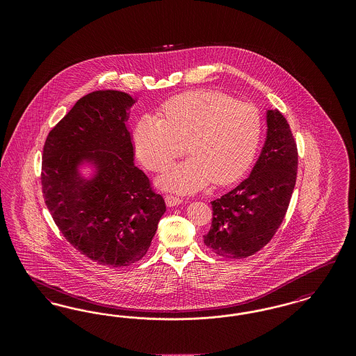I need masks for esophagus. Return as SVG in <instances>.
Returning a JSON list of instances; mask_svg holds the SVG:
<instances>
[{
	"mask_svg": "<svg viewBox=\"0 0 356 356\" xmlns=\"http://www.w3.org/2000/svg\"><path fill=\"white\" fill-rule=\"evenodd\" d=\"M181 203H183V200H181V199H179V197H175V196H165V204H167V207H170V208L177 207V205H180Z\"/></svg>",
	"mask_w": 356,
	"mask_h": 356,
	"instance_id": "obj_1",
	"label": "esophagus"
}]
</instances>
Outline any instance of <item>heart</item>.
<instances>
[{
  "label": "heart",
  "instance_id": "b5f03b06",
  "mask_svg": "<svg viewBox=\"0 0 356 356\" xmlns=\"http://www.w3.org/2000/svg\"><path fill=\"white\" fill-rule=\"evenodd\" d=\"M164 119L145 115L136 124V153L153 172L165 170L175 159L191 156L157 180L165 191L188 195L213 181L229 186L250 170L261 136L254 105L218 90H191L163 105Z\"/></svg>",
  "mask_w": 356,
  "mask_h": 356
}]
</instances>
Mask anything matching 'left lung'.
<instances>
[{"instance_id": "1", "label": "left lung", "mask_w": 356, "mask_h": 356, "mask_svg": "<svg viewBox=\"0 0 356 356\" xmlns=\"http://www.w3.org/2000/svg\"><path fill=\"white\" fill-rule=\"evenodd\" d=\"M267 138L250 177L212 202L205 245L228 259L260 251L286 216L298 172V149L286 118L267 109Z\"/></svg>"}]
</instances>
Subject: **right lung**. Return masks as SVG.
<instances>
[{
	"instance_id": "right-lung-1",
	"label": "right lung",
	"mask_w": 356,
	"mask_h": 356,
	"mask_svg": "<svg viewBox=\"0 0 356 356\" xmlns=\"http://www.w3.org/2000/svg\"><path fill=\"white\" fill-rule=\"evenodd\" d=\"M132 96L96 90L80 99L47 137L41 184L61 234L90 260L125 267L147 254L164 199L134 163L127 128Z\"/></svg>"
}]
</instances>
